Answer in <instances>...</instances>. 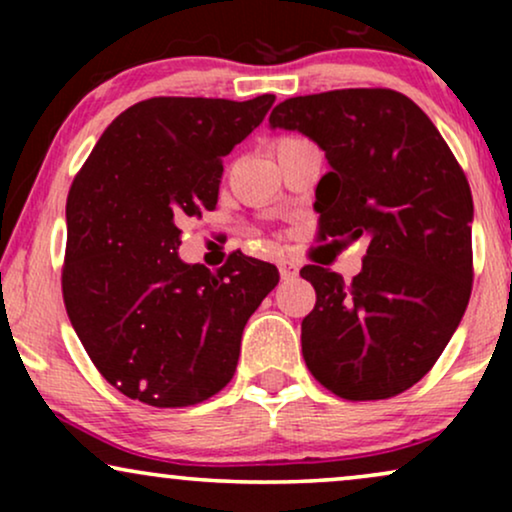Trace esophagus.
Segmentation results:
<instances>
[{"label":"esophagus","mask_w":512,"mask_h":512,"mask_svg":"<svg viewBox=\"0 0 512 512\" xmlns=\"http://www.w3.org/2000/svg\"><path fill=\"white\" fill-rule=\"evenodd\" d=\"M279 275H282L284 279H291L298 275V265L289 261V258H284V261H279Z\"/></svg>","instance_id":"34e87169"}]
</instances>
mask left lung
Instances as JSON below:
<instances>
[{
	"label": "left lung",
	"instance_id": "left-lung-1",
	"mask_svg": "<svg viewBox=\"0 0 512 512\" xmlns=\"http://www.w3.org/2000/svg\"><path fill=\"white\" fill-rule=\"evenodd\" d=\"M270 125L326 151L331 172L314 202L319 240H370L349 284L319 265L300 270L317 291L300 333L307 368L347 401L403 394L443 354L471 298L466 174L431 118L389 88L289 97Z\"/></svg>",
	"mask_w": 512,
	"mask_h": 512
}]
</instances>
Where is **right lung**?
I'll return each instance as SVG.
<instances>
[{
	"label": "right lung",
	"instance_id": "1",
	"mask_svg": "<svg viewBox=\"0 0 512 512\" xmlns=\"http://www.w3.org/2000/svg\"><path fill=\"white\" fill-rule=\"evenodd\" d=\"M275 95L151 97L114 121L72 181L62 298L90 361L132 401L186 408L233 380L242 331L275 265L233 251L219 272L181 263L179 223L212 212L223 156Z\"/></svg>",
	"mask_w": 512,
	"mask_h": 512
}]
</instances>
